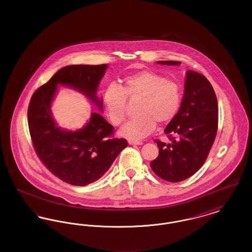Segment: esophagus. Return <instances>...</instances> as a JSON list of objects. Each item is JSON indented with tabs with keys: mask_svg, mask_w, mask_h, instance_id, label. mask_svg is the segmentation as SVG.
<instances>
[{
	"mask_svg": "<svg viewBox=\"0 0 252 252\" xmlns=\"http://www.w3.org/2000/svg\"><path fill=\"white\" fill-rule=\"evenodd\" d=\"M128 144H131V145H142L143 142L135 141V140H128Z\"/></svg>",
	"mask_w": 252,
	"mask_h": 252,
	"instance_id": "esophagus-1",
	"label": "esophagus"
}]
</instances>
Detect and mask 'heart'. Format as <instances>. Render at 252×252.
I'll return each instance as SVG.
<instances>
[{"mask_svg":"<svg viewBox=\"0 0 252 252\" xmlns=\"http://www.w3.org/2000/svg\"><path fill=\"white\" fill-rule=\"evenodd\" d=\"M127 97L142 98V102L137 111L139 116L122 127L121 135L141 140L155 130L157 122L166 124L177 116L182 102V88L178 81L148 70L126 76L123 88L109 85L104 92L103 102L114 126H120L126 120Z\"/></svg>","mask_w":252,"mask_h":252,"instance_id":"1","label":"heart"}]
</instances>
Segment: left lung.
I'll use <instances>...</instances> for the list:
<instances>
[{
	"label": "left lung",
	"instance_id": "obj_1",
	"mask_svg": "<svg viewBox=\"0 0 252 252\" xmlns=\"http://www.w3.org/2000/svg\"><path fill=\"white\" fill-rule=\"evenodd\" d=\"M163 65H180V61H158ZM184 96L177 116L165 128L171 144L156 140L158 156L151 169L162 180H186L203 165L216 140L218 103L209 80L201 73L187 71Z\"/></svg>",
	"mask_w": 252,
	"mask_h": 252
}]
</instances>
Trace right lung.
I'll return each mask as SVG.
<instances>
[{
  "label": "right lung",
  "instance_id": "add662e5",
  "mask_svg": "<svg viewBox=\"0 0 252 252\" xmlns=\"http://www.w3.org/2000/svg\"><path fill=\"white\" fill-rule=\"evenodd\" d=\"M108 67L66 66L39 87L29 103L28 126L36 155L56 177L72 185L85 186L102 178L127 142L114 138V127L95 112L81 129L59 127L51 113L52 101L58 85H65L82 93L103 110L96 92Z\"/></svg>",
  "mask_w": 252,
  "mask_h": 252
}]
</instances>
